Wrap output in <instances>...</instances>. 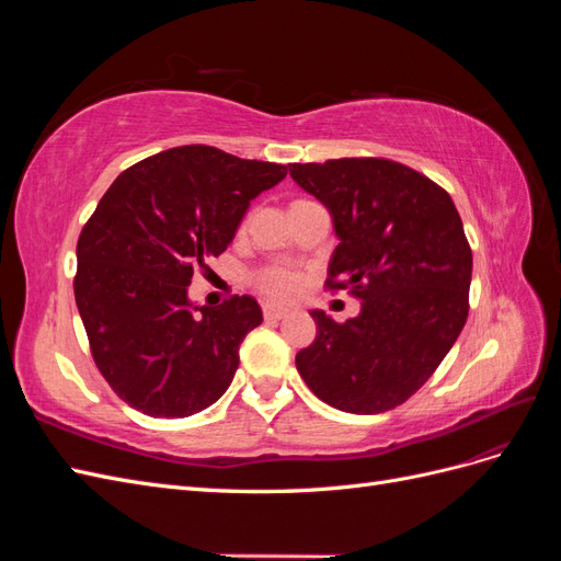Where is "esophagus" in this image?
Returning a JSON list of instances; mask_svg holds the SVG:
<instances>
[{"label":"esophagus","mask_w":561,"mask_h":561,"mask_svg":"<svg viewBox=\"0 0 561 561\" xmlns=\"http://www.w3.org/2000/svg\"><path fill=\"white\" fill-rule=\"evenodd\" d=\"M262 311H264L266 320H280V318H285L287 313H290V309L278 307V304H264Z\"/></svg>","instance_id":"34e87169"}]
</instances>
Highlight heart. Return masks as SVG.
Segmentation results:
<instances>
[{"mask_svg": "<svg viewBox=\"0 0 561 561\" xmlns=\"http://www.w3.org/2000/svg\"><path fill=\"white\" fill-rule=\"evenodd\" d=\"M252 285L257 287V290L266 297H274V299H287L293 297L299 285H301V276L299 271L290 264H280V262H271L260 266L257 271L252 274Z\"/></svg>", "mask_w": 561, "mask_h": 561, "instance_id": "b5f03b06", "label": "heart"}]
</instances>
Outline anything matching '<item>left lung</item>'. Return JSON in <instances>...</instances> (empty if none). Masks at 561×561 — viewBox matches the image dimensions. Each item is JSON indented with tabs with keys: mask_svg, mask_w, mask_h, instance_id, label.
I'll return each instance as SVG.
<instances>
[{
	"mask_svg": "<svg viewBox=\"0 0 561 561\" xmlns=\"http://www.w3.org/2000/svg\"><path fill=\"white\" fill-rule=\"evenodd\" d=\"M290 175L325 203L339 236L325 287L363 299L346 322L311 313L318 336L297 353L299 375L334 410H393L466 325L472 252L461 217L443 186L390 159L290 163Z\"/></svg>",
	"mask_w": 561,
	"mask_h": 561,
	"instance_id": "1",
	"label": "left lung"
}]
</instances>
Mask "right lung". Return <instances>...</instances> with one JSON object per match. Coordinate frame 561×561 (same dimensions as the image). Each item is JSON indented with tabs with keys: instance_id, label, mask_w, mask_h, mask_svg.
Wrapping results in <instances>:
<instances>
[{
	"instance_id": "right-lung-1",
	"label": "right lung",
	"mask_w": 561,
	"mask_h": 561,
	"mask_svg": "<svg viewBox=\"0 0 561 561\" xmlns=\"http://www.w3.org/2000/svg\"><path fill=\"white\" fill-rule=\"evenodd\" d=\"M285 175L280 163L184 145L130 165L100 198L77 241L75 299L95 367L133 410L192 416L229 388L260 304L192 307L186 287Z\"/></svg>"
}]
</instances>
